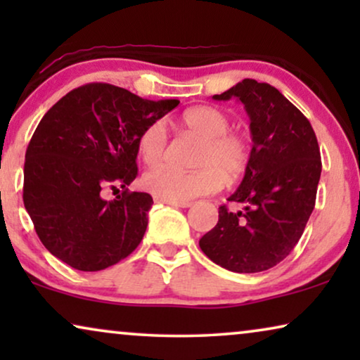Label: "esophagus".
Wrapping results in <instances>:
<instances>
[{
    "mask_svg": "<svg viewBox=\"0 0 360 360\" xmlns=\"http://www.w3.org/2000/svg\"><path fill=\"white\" fill-rule=\"evenodd\" d=\"M155 203H164V205H172L176 206V208H188L191 205L190 201H172V200H165V198H159V196H154Z\"/></svg>",
    "mask_w": 360,
    "mask_h": 360,
    "instance_id": "34e87169",
    "label": "esophagus"
}]
</instances>
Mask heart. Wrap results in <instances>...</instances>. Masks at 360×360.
Instances as JSON below:
<instances>
[{
    "label": "heart",
    "instance_id": "b5f03b06",
    "mask_svg": "<svg viewBox=\"0 0 360 360\" xmlns=\"http://www.w3.org/2000/svg\"><path fill=\"white\" fill-rule=\"evenodd\" d=\"M181 126L203 139L196 155L198 170L180 172L160 167L142 176V186L159 198L188 201L214 193L224 181H234L248 169L252 144L243 132L231 131V117L214 106H195L180 117ZM167 126L157 120L137 137V150L147 167H159L165 159Z\"/></svg>",
    "mask_w": 360,
    "mask_h": 360
}]
</instances>
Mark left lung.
Segmentation results:
<instances>
[{
  "label": "left lung",
  "mask_w": 360,
  "mask_h": 360,
  "mask_svg": "<svg viewBox=\"0 0 360 360\" xmlns=\"http://www.w3.org/2000/svg\"><path fill=\"white\" fill-rule=\"evenodd\" d=\"M231 98L244 105L252 137L244 179L228 198L244 211L219 206L218 224L200 248L223 269L255 274L282 262L302 238L316 201L321 154L309 121L275 86L244 78L213 100Z\"/></svg>",
  "instance_id": "obj_1"
}]
</instances>
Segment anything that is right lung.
<instances>
[{
	"instance_id": "1",
	"label": "right lung",
	"mask_w": 360,
	"mask_h": 360,
	"mask_svg": "<svg viewBox=\"0 0 360 360\" xmlns=\"http://www.w3.org/2000/svg\"><path fill=\"white\" fill-rule=\"evenodd\" d=\"M179 103L88 83L44 115L26 150L22 200L49 252L73 269L96 272L141 244L154 201L126 188L137 175V137ZM117 186L121 195L102 198L103 189Z\"/></svg>"
}]
</instances>
